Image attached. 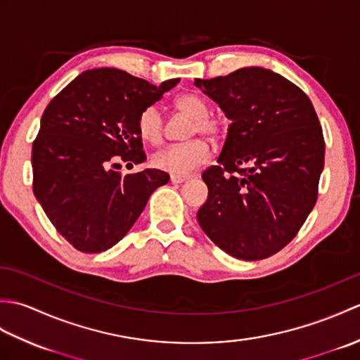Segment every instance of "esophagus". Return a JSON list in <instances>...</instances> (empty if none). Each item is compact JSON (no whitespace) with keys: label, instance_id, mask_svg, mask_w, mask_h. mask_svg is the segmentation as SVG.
Here are the masks:
<instances>
[{"label":"esophagus","instance_id":"1","mask_svg":"<svg viewBox=\"0 0 360 360\" xmlns=\"http://www.w3.org/2000/svg\"><path fill=\"white\" fill-rule=\"evenodd\" d=\"M190 179V176H181V174H170V181L173 184H181V182H184Z\"/></svg>","mask_w":360,"mask_h":360}]
</instances>
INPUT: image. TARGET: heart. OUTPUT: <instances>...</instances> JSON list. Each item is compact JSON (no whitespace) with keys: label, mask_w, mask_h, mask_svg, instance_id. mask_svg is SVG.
Instances as JSON below:
<instances>
[{"label":"heart","mask_w":360,"mask_h":360,"mask_svg":"<svg viewBox=\"0 0 360 360\" xmlns=\"http://www.w3.org/2000/svg\"><path fill=\"white\" fill-rule=\"evenodd\" d=\"M174 105L178 110L195 119L193 133H202L210 137H218L221 133V124L215 117H210V108L207 102L198 94H181L176 97ZM137 129L145 142L158 145L164 137V119L156 105L147 106L137 120ZM210 156V147L204 139H192L184 143L167 145L156 151L151 162L156 168L172 174H188L198 165L204 164Z\"/></svg>","instance_id":"b5f03b06"}]
</instances>
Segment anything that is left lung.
Masks as SVG:
<instances>
[{"label":"left lung","instance_id":"left-lung-1","mask_svg":"<svg viewBox=\"0 0 360 360\" xmlns=\"http://www.w3.org/2000/svg\"><path fill=\"white\" fill-rule=\"evenodd\" d=\"M195 86L232 122L218 165L202 173L209 196L198 223L229 255L271 257L317 201L325 141L314 106L292 82L259 66L195 79Z\"/></svg>","mask_w":360,"mask_h":360}]
</instances>
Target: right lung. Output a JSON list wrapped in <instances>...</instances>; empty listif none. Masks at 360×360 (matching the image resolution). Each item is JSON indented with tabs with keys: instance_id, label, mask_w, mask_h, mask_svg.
Segmentation results:
<instances>
[{
	"instance_id": "right-lung-1",
	"label": "right lung",
	"mask_w": 360,
	"mask_h": 360,
	"mask_svg": "<svg viewBox=\"0 0 360 360\" xmlns=\"http://www.w3.org/2000/svg\"><path fill=\"white\" fill-rule=\"evenodd\" d=\"M178 82L155 86L116 68H98L77 75L46 106L32 145L34 195L77 250L97 254L117 244L151 193L170 179L156 168L122 174L110 165L147 159L137 120Z\"/></svg>"
}]
</instances>
